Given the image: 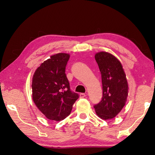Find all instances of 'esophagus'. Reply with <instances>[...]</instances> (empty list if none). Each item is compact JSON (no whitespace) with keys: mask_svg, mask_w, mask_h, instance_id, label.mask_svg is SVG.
<instances>
[{"mask_svg":"<svg viewBox=\"0 0 155 155\" xmlns=\"http://www.w3.org/2000/svg\"><path fill=\"white\" fill-rule=\"evenodd\" d=\"M79 96H80V98H84V97L86 96V94H84V93H81L79 94Z\"/></svg>","mask_w":155,"mask_h":155,"instance_id":"obj_1","label":"esophagus"}]
</instances>
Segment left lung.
<instances>
[{
	"mask_svg": "<svg viewBox=\"0 0 155 155\" xmlns=\"http://www.w3.org/2000/svg\"><path fill=\"white\" fill-rule=\"evenodd\" d=\"M101 74L103 97L94 106L97 115L110 120L119 114L125 105L128 96V83L121 63L113 54L100 52L95 54Z\"/></svg>",
	"mask_w": 155,
	"mask_h": 155,
	"instance_id": "8db88e82",
	"label": "left lung"
}]
</instances>
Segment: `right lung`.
Wrapping results in <instances>:
<instances>
[{
    "instance_id": "add662e5",
    "label": "right lung",
    "mask_w": 155,
    "mask_h": 155,
    "mask_svg": "<svg viewBox=\"0 0 155 155\" xmlns=\"http://www.w3.org/2000/svg\"><path fill=\"white\" fill-rule=\"evenodd\" d=\"M70 54L52 55L40 65L33 77V100L39 110L51 120L61 121L71 113L78 94L70 90L65 74Z\"/></svg>"
}]
</instances>
